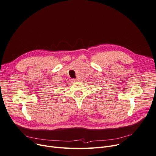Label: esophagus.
Returning <instances> with one entry per match:
<instances>
[{"label":"esophagus","mask_w":156,"mask_h":156,"mask_svg":"<svg viewBox=\"0 0 156 156\" xmlns=\"http://www.w3.org/2000/svg\"><path fill=\"white\" fill-rule=\"evenodd\" d=\"M72 80H73V82H76V81H77V79H72Z\"/></svg>","instance_id":"esophagus-1"}]
</instances>
